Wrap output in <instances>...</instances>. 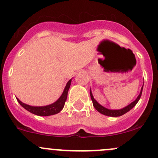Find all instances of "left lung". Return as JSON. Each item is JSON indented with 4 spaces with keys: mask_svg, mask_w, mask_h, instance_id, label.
Listing matches in <instances>:
<instances>
[{
    "mask_svg": "<svg viewBox=\"0 0 158 158\" xmlns=\"http://www.w3.org/2000/svg\"><path fill=\"white\" fill-rule=\"evenodd\" d=\"M142 90H143V86H142V88H141V92H140L139 95H138V98H137L135 100V101L132 102L131 104H129L128 106H126V107L123 108V109H118V110L108 109H106V108L102 106L101 105L98 104V103L96 101H95V98H94V97H93V95H92L91 90H90V96H91V99H92V104H93V106L95 107V109L98 111V112H100L101 114H105V115L111 116V117H118V116H121V115H122V114H125V113L130 111V110L132 108L135 107V105L138 103V102L139 101L140 98H141V93H142Z\"/></svg>",
    "mask_w": 158,
    "mask_h": 158,
    "instance_id": "8db88e82",
    "label": "left lung"
}]
</instances>
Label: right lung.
<instances>
[{"label":"right lung","mask_w":158,"mask_h":158,"mask_svg":"<svg viewBox=\"0 0 158 158\" xmlns=\"http://www.w3.org/2000/svg\"><path fill=\"white\" fill-rule=\"evenodd\" d=\"M71 81L72 79H70L69 82L66 84V87H65L64 91H63V94H62L61 96L60 97L58 100L56 102H55L52 104L49 105V106H30L29 105H27L23 103L22 102H20L18 98H17V102L20 103V106L24 108L25 109L27 110L30 112L33 113V114H36V115L39 116H49V115H52V114H57V113L60 112L62 109L64 107L65 102L66 101V98H67V95H68V91H69L70 85H71Z\"/></svg>","instance_id":"obj_1"}]
</instances>
